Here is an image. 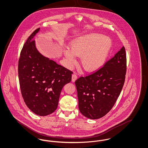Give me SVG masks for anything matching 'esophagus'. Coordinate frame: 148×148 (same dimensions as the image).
I'll return each mask as SVG.
<instances>
[{
  "label": "esophagus",
  "mask_w": 148,
  "mask_h": 148,
  "mask_svg": "<svg viewBox=\"0 0 148 148\" xmlns=\"http://www.w3.org/2000/svg\"><path fill=\"white\" fill-rule=\"evenodd\" d=\"M77 74H73L72 75V77H71V81L73 82H74L77 79Z\"/></svg>",
  "instance_id": "34e87169"
}]
</instances>
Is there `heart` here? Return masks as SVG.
Instances as JSON below:
<instances>
[{
	"label": "heart",
	"mask_w": 148,
	"mask_h": 148,
	"mask_svg": "<svg viewBox=\"0 0 148 148\" xmlns=\"http://www.w3.org/2000/svg\"><path fill=\"white\" fill-rule=\"evenodd\" d=\"M112 47V40L108 36L97 33L82 35L73 39L70 49L64 55L70 65L75 63V56L80 57V63L85 71H94L102 67Z\"/></svg>",
	"instance_id": "1"
}]
</instances>
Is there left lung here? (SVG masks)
Masks as SVG:
<instances>
[{"instance_id":"1","label":"left lung","mask_w":148,"mask_h":148,"mask_svg":"<svg viewBox=\"0 0 148 148\" xmlns=\"http://www.w3.org/2000/svg\"><path fill=\"white\" fill-rule=\"evenodd\" d=\"M127 57L124 47L98 71L75 81L79 109L90 119L102 118L114 106L124 84Z\"/></svg>"}]
</instances>
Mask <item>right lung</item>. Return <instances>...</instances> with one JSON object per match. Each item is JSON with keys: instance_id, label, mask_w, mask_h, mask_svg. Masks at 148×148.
Segmentation results:
<instances>
[{"instance_id": "right-lung-1", "label": "right lung", "mask_w": 148, "mask_h": 148, "mask_svg": "<svg viewBox=\"0 0 148 148\" xmlns=\"http://www.w3.org/2000/svg\"><path fill=\"white\" fill-rule=\"evenodd\" d=\"M39 30L29 36L23 47L18 75L25 104L35 114L47 116L56 110L61 91L71 82L73 72L39 52L33 38Z\"/></svg>"}]
</instances>
